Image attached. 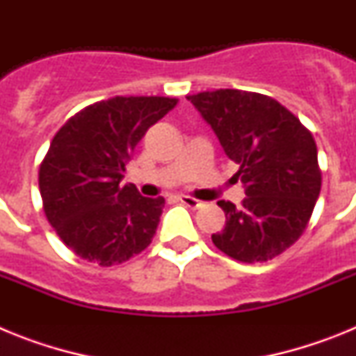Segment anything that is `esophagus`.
Listing matches in <instances>:
<instances>
[{"label":"esophagus","instance_id":"34e87169","mask_svg":"<svg viewBox=\"0 0 356 356\" xmlns=\"http://www.w3.org/2000/svg\"><path fill=\"white\" fill-rule=\"evenodd\" d=\"M180 201L184 203L185 207H188V209H200L201 207L200 200H196V197H193V196H187V194H181Z\"/></svg>","mask_w":356,"mask_h":356}]
</instances>
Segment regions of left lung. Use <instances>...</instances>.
<instances>
[{
    "instance_id": "1",
    "label": "left lung",
    "mask_w": 356,
    "mask_h": 356,
    "mask_svg": "<svg viewBox=\"0 0 356 356\" xmlns=\"http://www.w3.org/2000/svg\"><path fill=\"white\" fill-rule=\"evenodd\" d=\"M238 163L241 207L217 201L226 225L212 241L238 262H266L291 248L307 228L321 193L312 134L292 112L264 94L219 89L187 96Z\"/></svg>"
}]
</instances>
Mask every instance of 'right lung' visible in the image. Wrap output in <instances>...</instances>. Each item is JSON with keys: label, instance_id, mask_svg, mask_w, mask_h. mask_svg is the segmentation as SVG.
Instances as JSON below:
<instances>
[{"label": "right lung", "instance_id": "add662e5", "mask_svg": "<svg viewBox=\"0 0 356 356\" xmlns=\"http://www.w3.org/2000/svg\"><path fill=\"white\" fill-rule=\"evenodd\" d=\"M176 103L115 96L85 106L53 137L39 169L44 212L80 259L110 267L151 244L165 200L140 196L121 180L147 128Z\"/></svg>", "mask_w": 356, "mask_h": 356}]
</instances>
